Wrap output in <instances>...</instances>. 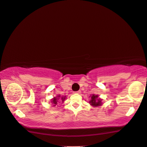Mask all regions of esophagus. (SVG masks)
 Here are the masks:
<instances>
[{
  "instance_id": "obj_1",
  "label": "esophagus",
  "mask_w": 147,
  "mask_h": 147,
  "mask_svg": "<svg viewBox=\"0 0 147 147\" xmlns=\"http://www.w3.org/2000/svg\"><path fill=\"white\" fill-rule=\"evenodd\" d=\"M81 93V91L80 90H78L77 92H74V94H80Z\"/></svg>"
}]
</instances>
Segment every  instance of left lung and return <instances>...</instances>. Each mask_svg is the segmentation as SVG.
<instances>
[{"label":"left lung","mask_w":147,"mask_h":147,"mask_svg":"<svg viewBox=\"0 0 147 147\" xmlns=\"http://www.w3.org/2000/svg\"><path fill=\"white\" fill-rule=\"evenodd\" d=\"M89 98H90V100L89 101V104L92 107H94L95 108V107L102 106L103 104L102 99L100 98L98 95L92 94L91 96H89Z\"/></svg>","instance_id":"1"}]
</instances>
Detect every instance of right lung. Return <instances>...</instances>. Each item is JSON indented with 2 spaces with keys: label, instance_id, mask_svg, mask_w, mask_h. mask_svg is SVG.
Instances as JSON below:
<instances>
[{
  "label": "right lung",
  "instance_id": "add662e5",
  "mask_svg": "<svg viewBox=\"0 0 147 147\" xmlns=\"http://www.w3.org/2000/svg\"><path fill=\"white\" fill-rule=\"evenodd\" d=\"M67 96H61V95H57L55 97H53L51 100V103L52 104V106L55 107L58 104V102H59L62 101V102H64V101L66 99Z\"/></svg>",
  "mask_w": 147,
  "mask_h": 147
}]
</instances>
